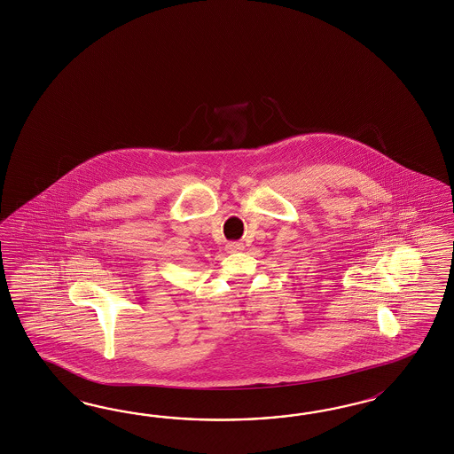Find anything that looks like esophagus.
Here are the masks:
<instances>
[{"label":"esophagus","mask_w":454,"mask_h":454,"mask_svg":"<svg viewBox=\"0 0 454 454\" xmlns=\"http://www.w3.org/2000/svg\"><path fill=\"white\" fill-rule=\"evenodd\" d=\"M227 252H231V254H237V252H242L244 250V246L240 244V242H231V244H227Z\"/></svg>","instance_id":"1"}]
</instances>
